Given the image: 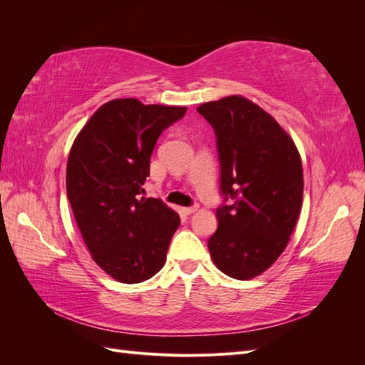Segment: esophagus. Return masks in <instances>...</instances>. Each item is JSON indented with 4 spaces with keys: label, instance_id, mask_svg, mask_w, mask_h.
I'll use <instances>...</instances> for the list:
<instances>
[{
    "label": "esophagus",
    "instance_id": "esophagus-1",
    "mask_svg": "<svg viewBox=\"0 0 365 365\" xmlns=\"http://www.w3.org/2000/svg\"><path fill=\"white\" fill-rule=\"evenodd\" d=\"M197 210V205H192V207H184L182 208V212L185 213V215H192V213H195Z\"/></svg>",
    "mask_w": 365,
    "mask_h": 365
}]
</instances>
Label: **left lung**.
<instances>
[{"label": "left lung", "instance_id": "obj_1", "mask_svg": "<svg viewBox=\"0 0 365 365\" xmlns=\"http://www.w3.org/2000/svg\"><path fill=\"white\" fill-rule=\"evenodd\" d=\"M197 113L215 129L228 202L216 210L210 256L224 274L248 280L288 245L303 201L300 153L277 121L242 96L204 103Z\"/></svg>", "mask_w": 365, "mask_h": 365}]
</instances>
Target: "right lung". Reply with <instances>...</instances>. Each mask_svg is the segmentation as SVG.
Returning <instances> with one entry per match:
<instances>
[{
    "instance_id": "obj_1",
    "label": "right lung",
    "mask_w": 365,
    "mask_h": 365,
    "mask_svg": "<svg viewBox=\"0 0 365 365\" xmlns=\"http://www.w3.org/2000/svg\"><path fill=\"white\" fill-rule=\"evenodd\" d=\"M185 111L115 98L97 109L73 143L68 201L91 257L117 282H145L164 267L180 216L140 195L158 137Z\"/></svg>"
}]
</instances>
